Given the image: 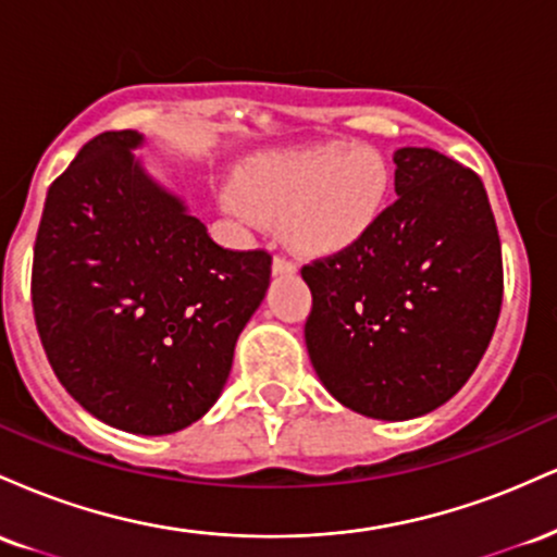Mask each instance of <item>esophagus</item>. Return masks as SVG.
Masks as SVG:
<instances>
[{
    "label": "esophagus",
    "instance_id": "1",
    "mask_svg": "<svg viewBox=\"0 0 557 557\" xmlns=\"http://www.w3.org/2000/svg\"><path fill=\"white\" fill-rule=\"evenodd\" d=\"M296 270H298L296 261H290L287 257H274L272 259V272L274 274H293Z\"/></svg>",
    "mask_w": 557,
    "mask_h": 557
}]
</instances>
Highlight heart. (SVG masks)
Segmentation results:
<instances>
[{
    "instance_id": "heart-1",
    "label": "heart",
    "mask_w": 557,
    "mask_h": 557,
    "mask_svg": "<svg viewBox=\"0 0 557 557\" xmlns=\"http://www.w3.org/2000/svg\"><path fill=\"white\" fill-rule=\"evenodd\" d=\"M387 162L374 149L332 144L257 164L225 203L243 220L283 222L300 251L332 253L376 225L389 196Z\"/></svg>"
}]
</instances>
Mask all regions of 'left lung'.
Listing matches in <instances>:
<instances>
[{
  "mask_svg": "<svg viewBox=\"0 0 557 557\" xmlns=\"http://www.w3.org/2000/svg\"><path fill=\"white\" fill-rule=\"evenodd\" d=\"M395 198L343 251L304 264L306 348L322 385L372 419L424 417L474 374L503 304V251L474 170L434 149L393 157Z\"/></svg>",
  "mask_w": 557,
  "mask_h": 557,
  "instance_id": "8db88e82",
  "label": "left lung"
}]
</instances>
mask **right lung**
Wrapping results in <instances>:
<instances>
[{"label":"right lung","instance_id":"add662e5","mask_svg":"<svg viewBox=\"0 0 557 557\" xmlns=\"http://www.w3.org/2000/svg\"><path fill=\"white\" fill-rule=\"evenodd\" d=\"M136 131L88 140L49 185L30 300L57 380L136 434L194 424L225 387L272 253L233 251L146 175Z\"/></svg>","mask_w":557,"mask_h":557}]
</instances>
